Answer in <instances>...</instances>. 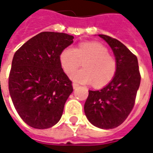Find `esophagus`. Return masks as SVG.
I'll return each instance as SVG.
<instances>
[{
  "instance_id": "1",
  "label": "esophagus",
  "mask_w": 153,
  "mask_h": 153,
  "mask_svg": "<svg viewBox=\"0 0 153 153\" xmlns=\"http://www.w3.org/2000/svg\"><path fill=\"white\" fill-rule=\"evenodd\" d=\"M79 86V84H78V83H73V88H74V89H76L77 88H78V87Z\"/></svg>"
}]
</instances>
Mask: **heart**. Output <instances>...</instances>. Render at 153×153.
<instances>
[{
	"mask_svg": "<svg viewBox=\"0 0 153 153\" xmlns=\"http://www.w3.org/2000/svg\"><path fill=\"white\" fill-rule=\"evenodd\" d=\"M85 59L83 69L70 74L72 79L82 83L94 82L96 86L104 85L112 79L117 70L116 60L108 53L107 48L99 42H83L76 48L67 47L59 56L60 65L67 74L79 67L80 60Z\"/></svg>",
	"mask_w": 153,
	"mask_h": 153,
	"instance_id": "heart-1",
	"label": "heart"
}]
</instances>
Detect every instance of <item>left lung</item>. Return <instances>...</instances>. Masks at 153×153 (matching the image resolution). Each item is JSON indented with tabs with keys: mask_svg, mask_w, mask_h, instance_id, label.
I'll return each mask as SVG.
<instances>
[{
	"mask_svg": "<svg viewBox=\"0 0 153 153\" xmlns=\"http://www.w3.org/2000/svg\"><path fill=\"white\" fill-rule=\"evenodd\" d=\"M111 47L117 63L113 79L99 90H89L84 104L87 118L93 125L109 129L125 121L134 108L141 75L137 56L117 39L100 34Z\"/></svg>",
	"mask_w": 153,
	"mask_h": 153,
	"instance_id": "obj_1",
	"label": "left lung"
}]
</instances>
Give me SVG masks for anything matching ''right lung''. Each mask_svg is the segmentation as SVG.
Segmentation results:
<instances>
[{
  "instance_id": "1",
  "label": "right lung",
  "mask_w": 153,
  "mask_h": 153,
  "mask_svg": "<svg viewBox=\"0 0 153 153\" xmlns=\"http://www.w3.org/2000/svg\"><path fill=\"white\" fill-rule=\"evenodd\" d=\"M73 39L63 33L42 32L14 55L9 75L10 95L19 115L33 128H51L61 118L73 86L59 56Z\"/></svg>"
}]
</instances>
